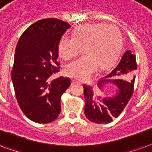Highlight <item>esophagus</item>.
Listing matches in <instances>:
<instances>
[{
	"label": "esophagus",
	"instance_id": "1",
	"mask_svg": "<svg viewBox=\"0 0 152 152\" xmlns=\"http://www.w3.org/2000/svg\"><path fill=\"white\" fill-rule=\"evenodd\" d=\"M72 83H81L80 82H78V81L77 80H75V79H73V80H72Z\"/></svg>",
	"mask_w": 152,
	"mask_h": 152
}]
</instances>
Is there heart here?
Here are the masks:
<instances>
[{
	"mask_svg": "<svg viewBox=\"0 0 152 152\" xmlns=\"http://www.w3.org/2000/svg\"><path fill=\"white\" fill-rule=\"evenodd\" d=\"M122 48V35L114 25L87 24L78 27L74 37L64 35L58 44V52L64 60L77 56L82 49L84 56L65 66V75L86 80L100 69L111 67Z\"/></svg>",
	"mask_w": 152,
	"mask_h": 152,
	"instance_id": "b5f03b06",
	"label": "heart"
}]
</instances>
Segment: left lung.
I'll return each mask as SVG.
<instances>
[{
	"label": "left lung",
	"instance_id": "obj_1",
	"mask_svg": "<svg viewBox=\"0 0 152 152\" xmlns=\"http://www.w3.org/2000/svg\"><path fill=\"white\" fill-rule=\"evenodd\" d=\"M136 69L135 55L128 50L123 54L113 71L98 82L100 89L104 88V84L112 83L117 90L114 96L104 98L94 96L92 87L84 84V113L88 120L96 124H107L121 113L134 93V75Z\"/></svg>",
	"mask_w": 152,
	"mask_h": 152
}]
</instances>
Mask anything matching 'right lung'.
Wrapping results in <instances>:
<instances>
[{
    "label": "right lung",
    "mask_w": 152,
    "mask_h": 152,
    "mask_svg": "<svg viewBox=\"0 0 152 152\" xmlns=\"http://www.w3.org/2000/svg\"><path fill=\"white\" fill-rule=\"evenodd\" d=\"M70 27L56 18L37 21L18 42L11 77L15 96L26 117L46 124L56 120L61 112V98L70 84L69 77L51 81L59 72L58 44Z\"/></svg>",
    "instance_id": "add662e5"
}]
</instances>
